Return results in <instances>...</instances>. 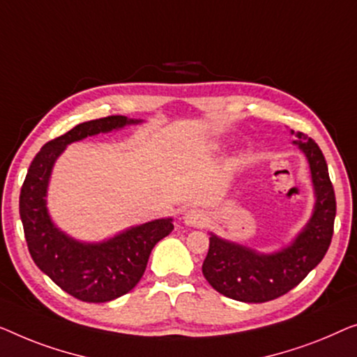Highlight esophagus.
<instances>
[{"instance_id":"obj_1","label":"esophagus","mask_w":357,"mask_h":357,"mask_svg":"<svg viewBox=\"0 0 357 357\" xmlns=\"http://www.w3.org/2000/svg\"><path fill=\"white\" fill-rule=\"evenodd\" d=\"M183 220L188 227L197 228V227H204L205 222H207V215H205L204 210H200V208H190L184 213Z\"/></svg>"}]
</instances>
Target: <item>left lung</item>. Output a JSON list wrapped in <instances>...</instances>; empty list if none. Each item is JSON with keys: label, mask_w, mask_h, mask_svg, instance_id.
<instances>
[{"label": "left lung", "mask_w": 357, "mask_h": 357, "mask_svg": "<svg viewBox=\"0 0 357 357\" xmlns=\"http://www.w3.org/2000/svg\"><path fill=\"white\" fill-rule=\"evenodd\" d=\"M296 135L298 140L294 144L307 158L312 176L315 194L312 217L289 245L272 254H260L210 234L202 273L212 288L227 298L241 303H267L277 299L307 277L330 248L336 200L327 162L312 139L303 132Z\"/></svg>", "instance_id": "obj_1"}]
</instances>
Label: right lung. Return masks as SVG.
Listing matches in <instances>:
<instances>
[{"label":"right lung","mask_w":357,"mask_h":357,"mask_svg":"<svg viewBox=\"0 0 357 357\" xmlns=\"http://www.w3.org/2000/svg\"><path fill=\"white\" fill-rule=\"evenodd\" d=\"M139 123L140 119L116 114L77 124L43 145L24 179L19 213L29 252L59 288L84 303H108L129 293L142 278L155 244L173 231V220H153L103 243H80L58 229L50 218L45 199L50 174L66 145Z\"/></svg>","instance_id":"obj_1"}]
</instances>
